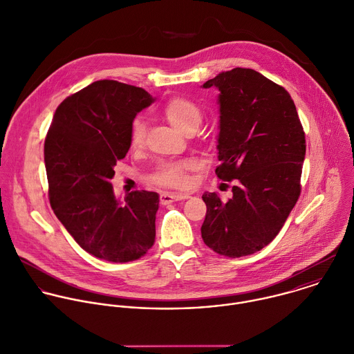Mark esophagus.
Masks as SVG:
<instances>
[{"mask_svg":"<svg viewBox=\"0 0 354 354\" xmlns=\"http://www.w3.org/2000/svg\"><path fill=\"white\" fill-rule=\"evenodd\" d=\"M189 194H170V192H162L160 194V203L162 205H169L171 202L176 201H183V199H188Z\"/></svg>","mask_w":354,"mask_h":354,"instance_id":"obj_1","label":"esophagus"}]
</instances>
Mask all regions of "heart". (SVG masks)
Wrapping results in <instances>:
<instances>
[{"instance_id":"obj_1","label":"heart","mask_w":354,"mask_h":354,"mask_svg":"<svg viewBox=\"0 0 354 354\" xmlns=\"http://www.w3.org/2000/svg\"><path fill=\"white\" fill-rule=\"evenodd\" d=\"M165 119L178 131L187 134L194 133L202 120L201 108L191 100L184 97H173L166 101L160 109ZM147 127L142 119L136 118L129 130V144L131 149H140L144 145ZM194 163L189 160L162 162L152 174V181L169 188H185L189 185L188 173Z\"/></svg>"}]
</instances>
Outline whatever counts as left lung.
Here are the masks:
<instances>
[{
  "label": "left lung",
  "instance_id": "1",
  "mask_svg": "<svg viewBox=\"0 0 354 354\" xmlns=\"http://www.w3.org/2000/svg\"><path fill=\"white\" fill-rule=\"evenodd\" d=\"M220 105L216 174L234 181L232 196L202 195L203 242L228 257L252 254L279 232L300 195L306 140L289 93L253 69L235 68L207 80Z\"/></svg>",
  "mask_w": 354,
  "mask_h": 354
}]
</instances>
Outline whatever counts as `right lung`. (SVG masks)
<instances>
[{"label":"right lung","instance_id":"obj_1","mask_svg":"<svg viewBox=\"0 0 354 354\" xmlns=\"http://www.w3.org/2000/svg\"><path fill=\"white\" fill-rule=\"evenodd\" d=\"M155 100L116 80L94 82L57 108L44 144L50 203L73 239L113 263L144 256L155 242L159 195L134 191L122 203L111 180L130 149L136 115Z\"/></svg>","mask_w":354,"mask_h":354}]
</instances>
